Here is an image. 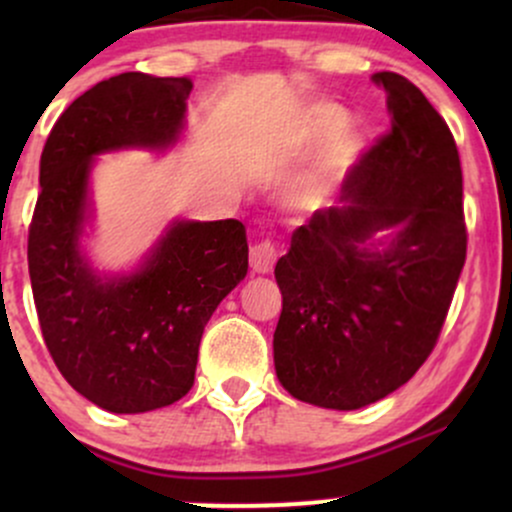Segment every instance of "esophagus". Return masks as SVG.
<instances>
[{"instance_id":"obj_1","label":"esophagus","mask_w":512,"mask_h":512,"mask_svg":"<svg viewBox=\"0 0 512 512\" xmlns=\"http://www.w3.org/2000/svg\"><path fill=\"white\" fill-rule=\"evenodd\" d=\"M276 257H279V250L272 240H262V243L252 245L250 248V267L255 274H269L274 269Z\"/></svg>"}]
</instances>
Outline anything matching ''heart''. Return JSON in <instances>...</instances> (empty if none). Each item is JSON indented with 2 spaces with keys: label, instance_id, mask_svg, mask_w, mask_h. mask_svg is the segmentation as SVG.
Wrapping results in <instances>:
<instances>
[{
  "label": "heart",
  "instance_id": "heart-1",
  "mask_svg": "<svg viewBox=\"0 0 512 512\" xmlns=\"http://www.w3.org/2000/svg\"><path fill=\"white\" fill-rule=\"evenodd\" d=\"M349 115L334 103H310L289 117L276 139L281 161H298L328 144L320 156L293 180L289 202L298 209H317L337 195L363 154L356 132L344 129Z\"/></svg>",
  "mask_w": 512,
  "mask_h": 512
}]
</instances>
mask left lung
<instances>
[{"instance_id":"obj_1","label":"left lung","mask_w":512,"mask_h":512,"mask_svg":"<svg viewBox=\"0 0 512 512\" xmlns=\"http://www.w3.org/2000/svg\"><path fill=\"white\" fill-rule=\"evenodd\" d=\"M390 132L356 163L339 207L293 231L276 262V378L322 409L368 407L438 342L467 257L462 168L445 120L409 79L373 74Z\"/></svg>"}]
</instances>
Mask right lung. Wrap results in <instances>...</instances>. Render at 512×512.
Returning <instances> with one entry per match:
<instances>
[{
	"instance_id": "obj_1",
	"label": "right lung",
	"mask_w": 512,
	"mask_h": 512,
	"mask_svg": "<svg viewBox=\"0 0 512 512\" xmlns=\"http://www.w3.org/2000/svg\"><path fill=\"white\" fill-rule=\"evenodd\" d=\"M190 91L185 76L105 79L64 110L40 156L28 231L40 330L64 380L113 414L161 409L190 392L204 325L248 274L236 219L170 221L132 272H98L84 252L96 156L173 149Z\"/></svg>"
}]
</instances>
